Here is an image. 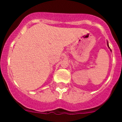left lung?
Instances as JSON below:
<instances>
[{
    "instance_id": "left-lung-1",
    "label": "left lung",
    "mask_w": 122,
    "mask_h": 122,
    "mask_svg": "<svg viewBox=\"0 0 122 122\" xmlns=\"http://www.w3.org/2000/svg\"><path fill=\"white\" fill-rule=\"evenodd\" d=\"M107 46H108V47H109V48H109V45H108V43H107Z\"/></svg>"
}]
</instances>
